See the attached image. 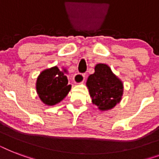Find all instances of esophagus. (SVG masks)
<instances>
[{
    "label": "esophagus",
    "instance_id": "1",
    "mask_svg": "<svg viewBox=\"0 0 159 159\" xmlns=\"http://www.w3.org/2000/svg\"><path fill=\"white\" fill-rule=\"evenodd\" d=\"M73 81L76 84H81L85 81V75L81 74V73H77L73 77Z\"/></svg>",
    "mask_w": 159,
    "mask_h": 159
}]
</instances>
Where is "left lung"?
<instances>
[{
	"label": "left lung",
	"mask_w": 159,
	"mask_h": 159,
	"mask_svg": "<svg viewBox=\"0 0 159 159\" xmlns=\"http://www.w3.org/2000/svg\"><path fill=\"white\" fill-rule=\"evenodd\" d=\"M87 87L92 104L101 111L113 109L122 99L123 82L105 63L95 66V72L87 78Z\"/></svg>",
	"instance_id": "1"
}]
</instances>
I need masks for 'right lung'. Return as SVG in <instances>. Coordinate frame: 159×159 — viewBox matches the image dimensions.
I'll use <instances>...</instances> for the list:
<instances>
[{
	"mask_svg": "<svg viewBox=\"0 0 159 159\" xmlns=\"http://www.w3.org/2000/svg\"><path fill=\"white\" fill-rule=\"evenodd\" d=\"M66 74V68L59 69L57 66L44 69L39 73L35 87L37 94L43 104L54 106L67 97L72 86L68 85Z\"/></svg>",
	"mask_w": 159,
	"mask_h": 159,
	"instance_id": "1",
	"label": "right lung"
}]
</instances>
